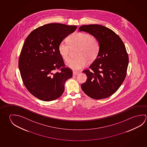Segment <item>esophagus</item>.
<instances>
[{"label": "esophagus", "instance_id": "34e87169", "mask_svg": "<svg viewBox=\"0 0 147 147\" xmlns=\"http://www.w3.org/2000/svg\"><path fill=\"white\" fill-rule=\"evenodd\" d=\"M79 73L76 72H73V76H76L77 75H78Z\"/></svg>", "mask_w": 147, "mask_h": 147}]
</instances>
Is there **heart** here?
Listing matches in <instances>:
<instances>
[{
	"instance_id": "b5f03b06",
	"label": "heart",
	"mask_w": 147,
	"mask_h": 147,
	"mask_svg": "<svg viewBox=\"0 0 147 147\" xmlns=\"http://www.w3.org/2000/svg\"><path fill=\"white\" fill-rule=\"evenodd\" d=\"M68 43L64 41L58 45L60 55L65 60L69 58L70 47L78 48L77 58L68 60L66 65L67 67L75 71L82 69L87 65V60L92 62L96 58L100 52V45L98 39L90 34L85 32H77L71 35L67 39Z\"/></svg>"
}]
</instances>
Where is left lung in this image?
<instances>
[{"label": "left lung", "instance_id": "obj_1", "mask_svg": "<svg viewBox=\"0 0 147 147\" xmlns=\"http://www.w3.org/2000/svg\"><path fill=\"white\" fill-rule=\"evenodd\" d=\"M79 30L94 36L100 45L98 56L89 67L91 71H83L88 78L82 89L93 99L108 98L116 92L126 77L129 56L125 45L114 31L105 26L83 25Z\"/></svg>", "mask_w": 147, "mask_h": 147}]
</instances>
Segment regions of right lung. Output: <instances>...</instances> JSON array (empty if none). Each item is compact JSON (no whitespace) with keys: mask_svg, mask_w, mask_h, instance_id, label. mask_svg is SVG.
Segmentation results:
<instances>
[{"mask_svg":"<svg viewBox=\"0 0 147 147\" xmlns=\"http://www.w3.org/2000/svg\"><path fill=\"white\" fill-rule=\"evenodd\" d=\"M77 26L51 23L39 27L27 37L21 51L18 67L27 90L39 100L51 101L59 98L65 82L72 77L65 67L58 45ZM60 69V72H56Z\"/></svg>","mask_w":147,"mask_h":147,"instance_id":"right-lung-1","label":"right lung"}]
</instances>
